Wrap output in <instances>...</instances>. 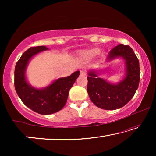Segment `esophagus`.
Segmentation results:
<instances>
[{"mask_svg": "<svg viewBox=\"0 0 156 156\" xmlns=\"http://www.w3.org/2000/svg\"><path fill=\"white\" fill-rule=\"evenodd\" d=\"M80 75L86 76L87 75V71L85 69H81L80 70Z\"/></svg>", "mask_w": 156, "mask_h": 156, "instance_id": "1", "label": "esophagus"}]
</instances>
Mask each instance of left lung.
<instances>
[{
    "label": "left lung",
    "mask_w": 156,
    "mask_h": 156,
    "mask_svg": "<svg viewBox=\"0 0 156 156\" xmlns=\"http://www.w3.org/2000/svg\"><path fill=\"white\" fill-rule=\"evenodd\" d=\"M122 57L126 60V77L118 84L107 83L98 78L96 72H89L87 76L88 94L91 102L98 107L106 110L120 109L133 97L138 88L140 75L139 60L129 45L118 44L111 50L109 60Z\"/></svg>",
    "instance_id": "8db88e82"
}]
</instances>
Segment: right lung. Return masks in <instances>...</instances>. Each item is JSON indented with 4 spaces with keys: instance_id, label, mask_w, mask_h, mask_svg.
<instances>
[{
    "instance_id": "1",
    "label": "right lung",
    "mask_w": 156,
    "mask_h": 156,
    "mask_svg": "<svg viewBox=\"0 0 156 156\" xmlns=\"http://www.w3.org/2000/svg\"><path fill=\"white\" fill-rule=\"evenodd\" d=\"M46 49L44 46L30 47L18 60L14 71V86L18 96L30 109L43 115L56 113L64 107L69 89L80 74L77 71L68 77L58 79L43 89L31 87L25 79L26 67L31 57Z\"/></svg>"
}]
</instances>
